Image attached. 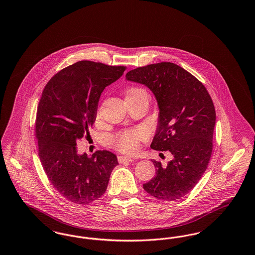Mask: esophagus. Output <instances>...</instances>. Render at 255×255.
I'll return each instance as SVG.
<instances>
[{
  "mask_svg": "<svg viewBox=\"0 0 255 255\" xmlns=\"http://www.w3.org/2000/svg\"><path fill=\"white\" fill-rule=\"evenodd\" d=\"M133 160H134V159H133V158L127 157V156H120V157H119V161H120L121 163H123V162H132Z\"/></svg>",
  "mask_w": 255,
  "mask_h": 255,
  "instance_id": "obj_1",
  "label": "esophagus"
}]
</instances>
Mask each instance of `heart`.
Here are the masks:
<instances>
[{
	"instance_id": "1",
	"label": "heart",
	"mask_w": 255,
	"mask_h": 255,
	"mask_svg": "<svg viewBox=\"0 0 255 255\" xmlns=\"http://www.w3.org/2000/svg\"><path fill=\"white\" fill-rule=\"evenodd\" d=\"M141 97H148L145 90L138 87H133L127 91L126 100L127 99H136ZM98 116V113H97ZM147 137V133L142 129H134L130 131H125L122 133H118L113 142L118 149H121L125 152H133L137 146L140 140H143Z\"/></svg>"
}]
</instances>
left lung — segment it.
Instances as JSON below:
<instances>
[{
    "mask_svg": "<svg viewBox=\"0 0 255 255\" xmlns=\"http://www.w3.org/2000/svg\"><path fill=\"white\" fill-rule=\"evenodd\" d=\"M125 80L153 93L158 116L151 148L168 150L172 155L166 166L151 159L157 174L143 188L159 200L181 199L200 181L211 157L216 123L212 99L191 73L170 62L136 68L127 73Z\"/></svg>",
    "mask_w": 255,
    "mask_h": 255,
    "instance_id": "obj_1",
    "label": "left lung"
}]
</instances>
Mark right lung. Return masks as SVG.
Segmentation results:
<instances>
[{"label":"right lung","mask_w":255,"mask_h":255,"mask_svg":"<svg viewBox=\"0 0 255 255\" xmlns=\"http://www.w3.org/2000/svg\"><path fill=\"white\" fill-rule=\"evenodd\" d=\"M125 67L79 61L56 73L37 109L39 158L49 182L74 204H90L105 193L117 156L106 150L78 154L76 141L90 135L102 92L121 78Z\"/></svg>","instance_id":"1"}]
</instances>
